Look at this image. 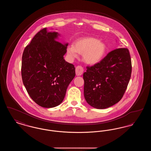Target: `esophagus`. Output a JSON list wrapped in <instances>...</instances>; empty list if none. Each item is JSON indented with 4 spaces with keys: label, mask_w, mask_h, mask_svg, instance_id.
I'll return each mask as SVG.
<instances>
[{
    "label": "esophagus",
    "mask_w": 151,
    "mask_h": 151,
    "mask_svg": "<svg viewBox=\"0 0 151 151\" xmlns=\"http://www.w3.org/2000/svg\"><path fill=\"white\" fill-rule=\"evenodd\" d=\"M84 72L83 67L81 65H78L76 67V75L77 76H80Z\"/></svg>",
    "instance_id": "1"
}]
</instances>
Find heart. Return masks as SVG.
Listing matches in <instances>:
<instances>
[{
  "mask_svg": "<svg viewBox=\"0 0 151 151\" xmlns=\"http://www.w3.org/2000/svg\"><path fill=\"white\" fill-rule=\"evenodd\" d=\"M107 50L105 43L99 39L87 37L78 40L75 46H70L67 48L68 55L72 58L78 57V53L83 54L84 61L89 65H96L104 57Z\"/></svg>",
  "mask_w": 151,
  "mask_h": 151,
  "instance_id": "heart-1",
  "label": "heart"
}]
</instances>
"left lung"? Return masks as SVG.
<instances>
[{
  "mask_svg": "<svg viewBox=\"0 0 151 151\" xmlns=\"http://www.w3.org/2000/svg\"><path fill=\"white\" fill-rule=\"evenodd\" d=\"M86 68L83 74L84 94L89 105L103 109L122 99L132 71L131 59L127 48L110 51L99 63Z\"/></svg>",
  "mask_w": 151,
  "mask_h": 151,
  "instance_id": "left-lung-1",
  "label": "left lung"
}]
</instances>
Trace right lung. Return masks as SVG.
Returning a JSON list of instances; mask_svg holds the SVG:
<instances>
[{
    "instance_id": "add662e5",
    "label": "right lung",
    "mask_w": 151,
    "mask_h": 151,
    "mask_svg": "<svg viewBox=\"0 0 151 151\" xmlns=\"http://www.w3.org/2000/svg\"><path fill=\"white\" fill-rule=\"evenodd\" d=\"M59 35L55 32H48L47 28L41 29L22 54L23 84L31 99L43 108L61 104L75 76L74 65L63 57L68 43L57 41Z\"/></svg>"
}]
</instances>
